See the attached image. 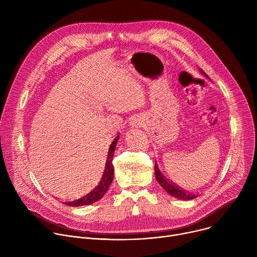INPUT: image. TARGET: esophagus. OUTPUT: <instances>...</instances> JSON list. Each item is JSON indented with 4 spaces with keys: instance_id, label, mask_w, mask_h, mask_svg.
I'll use <instances>...</instances> for the list:
<instances>
[{
    "instance_id": "obj_1",
    "label": "esophagus",
    "mask_w": 257,
    "mask_h": 257,
    "mask_svg": "<svg viewBox=\"0 0 257 257\" xmlns=\"http://www.w3.org/2000/svg\"><path fill=\"white\" fill-rule=\"evenodd\" d=\"M132 125H133V126H136V127H137V126H140V121H139L138 119H135V120L133 121Z\"/></svg>"
}]
</instances>
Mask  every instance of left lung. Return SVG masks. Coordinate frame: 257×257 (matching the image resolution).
<instances>
[{
	"mask_svg": "<svg viewBox=\"0 0 257 257\" xmlns=\"http://www.w3.org/2000/svg\"><path fill=\"white\" fill-rule=\"evenodd\" d=\"M200 72L202 73L203 75H205L207 77V75L205 74V72H203L202 70H200ZM155 174H156V178L158 180V182L160 183V185L172 196L181 199V200H190V199H194L196 198L198 195L197 194H193L191 192H188L186 190H184L183 188L179 187V185L175 184L174 182L170 181L168 178H166L160 171L158 164L156 162L155 165Z\"/></svg>",
	"mask_w": 257,
	"mask_h": 257,
	"instance_id": "8db88e82",
	"label": "left lung"
}]
</instances>
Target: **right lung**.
<instances>
[{
  "mask_svg": "<svg viewBox=\"0 0 257 257\" xmlns=\"http://www.w3.org/2000/svg\"><path fill=\"white\" fill-rule=\"evenodd\" d=\"M119 139V135L113 140L111 146L108 148V152L106 155V161L100 174L98 180L95 182V184L82 196L77 199H73L69 201H64L63 204L69 206H81V205H88L94 203L95 201L99 200L107 191V189L111 186L113 178H114V166H113V157L115 154L116 144Z\"/></svg>",
  "mask_w": 257,
  "mask_h": 257,
  "instance_id": "add662e5",
  "label": "right lung"
}]
</instances>
